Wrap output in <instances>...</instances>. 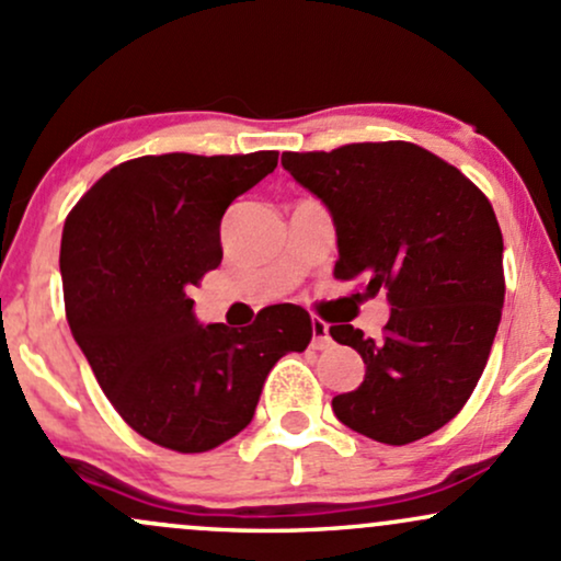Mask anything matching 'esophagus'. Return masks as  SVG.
<instances>
[{"label": "esophagus", "mask_w": 561, "mask_h": 561, "mask_svg": "<svg viewBox=\"0 0 561 561\" xmlns=\"http://www.w3.org/2000/svg\"><path fill=\"white\" fill-rule=\"evenodd\" d=\"M330 343V330L322 319H311V346L324 348Z\"/></svg>", "instance_id": "34e87169"}]
</instances>
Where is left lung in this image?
I'll list each match as a JSON object with an SVG mask.
<instances>
[{"instance_id":"8db88e82","label":"left lung","mask_w":561,"mask_h":561,"mask_svg":"<svg viewBox=\"0 0 561 561\" xmlns=\"http://www.w3.org/2000/svg\"><path fill=\"white\" fill-rule=\"evenodd\" d=\"M328 207L337 279H365L391 306L386 335L351 324L330 335L359 351L365 380L337 393L343 426L383 445L434 434L469 402L501 324L503 237L488 196L458 168L404 140L282 153Z\"/></svg>"}]
</instances>
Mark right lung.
<instances>
[{"mask_svg": "<svg viewBox=\"0 0 561 561\" xmlns=\"http://www.w3.org/2000/svg\"><path fill=\"white\" fill-rule=\"evenodd\" d=\"M276 159L138 157L108 170L66 218L71 335L108 402L153 445L205 453L229 442L250 426L271 367L309 346L311 317L300 306H268L237 330L202 324L188 298L224 257V213Z\"/></svg>", "mask_w": 561, "mask_h": 561, "instance_id": "right-lung-1", "label": "right lung"}]
</instances>
